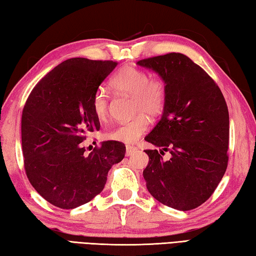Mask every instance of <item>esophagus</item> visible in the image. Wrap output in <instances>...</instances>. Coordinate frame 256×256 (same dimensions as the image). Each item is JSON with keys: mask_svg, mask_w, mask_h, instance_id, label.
I'll return each mask as SVG.
<instances>
[{"mask_svg": "<svg viewBox=\"0 0 256 256\" xmlns=\"http://www.w3.org/2000/svg\"><path fill=\"white\" fill-rule=\"evenodd\" d=\"M135 152H138V148H135V146H133V145H126V152H125L126 156L133 155Z\"/></svg>", "mask_w": 256, "mask_h": 256, "instance_id": "esophagus-1", "label": "esophagus"}]
</instances>
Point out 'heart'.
<instances>
[{"mask_svg": "<svg viewBox=\"0 0 256 256\" xmlns=\"http://www.w3.org/2000/svg\"><path fill=\"white\" fill-rule=\"evenodd\" d=\"M110 86L118 94L132 96V113L135 116L108 130L106 138L124 144L135 143L150 128L148 114L156 118L164 111L167 100L165 80L160 76H150L142 68L125 66L114 74ZM91 106L98 120L108 118V96L104 90L96 92Z\"/></svg>", "mask_w": 256, "mask_h": 256, "instance_id": "heart-1", "label": "heart"}]
</instances>
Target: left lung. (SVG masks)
<instances>
[{"instance_id":"8db88e82","label":"left lung","mask_w":256,"mask_h":256,"mask_svg":"<svg viewBox=\"0 0 256 256\" xmlns=\"http://www.w3.org/2000/svg\"><path fill=\"white\" fill-rule=\"evenodd\" d=\"M165 80L166 106L145 140L162 150H145L143 172L153 197L170 208H197L214 192L228 167L229 111L216 81L192 59L170 52L138 60ZM170 151L171 158L162 156Z\"/></svg>"}]
</instances>
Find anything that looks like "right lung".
<instances>
[{"instance_id": "1", "label": "right lung", "mask_w": 256, "mask_h": 256, "mask_svg": "<svg viewBox=\"0 0 256 256\" xmlns=\"http://www.w3.org/2000/svg\"><path fill=\"white\" fill-rule=\"evenodd\" d=\"M118 62L70 58L32 90L22 113L26 176L36 192L62 209H74L99 194L108 172L125 155V145L106 140L86 153V133L99 131L94 94Z\"/></svg>"}]
</instances>
